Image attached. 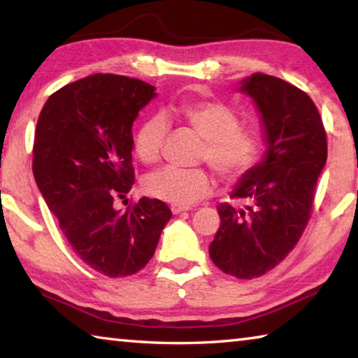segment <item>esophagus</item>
I'll return each mask as SVG.
<instances>
[{"label": "esophagus", "mask_w": 358, "mask_h": 358, "mask_svg": "<svg viewBox=\"0 0 358 358\" xmlns=\"http://www.w3.org/2000/svg\"><path fill=\"white\" fill-rule=\"evenodd\" d=\"M187 208H185V207H178V205H172L171 207V211L173 215H180V213H183V211H186Z\"/></svg>", "instance_id": "obj_1"}]
</instances>
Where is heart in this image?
I'll return each mask as SVG.
<instances>
[{
    "mask_svg": "<svg viewBox=\"0 0 358 358\" xmlns=\"http://www.w3.org/2000/svg\"><path fill=\"white\" fill-rule=\"evenodd\" d=\"M175 117L205 141L203 161L222 180L234 181L245 175L256 162L257 141L252 132L240 128L238 115L220 101H186L175 108ZM169 131L164 115H153L137 129L134 148L138 159L155 164L161 157ZM213 189V180L202 169L164 167L145 180V191L157 201L191 207Z\"/></svg>",
    "mask_w": 358,
    "mask_h": 358,
    "instance_id": "1",
    "label": "heart"
}]
</instances>
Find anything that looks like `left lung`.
I'll return each instance as SVG.
<instances>
[{
    "mask_svg": "<svg viewBox=\"0 0 358 358\" xmlns=\"http://www.w3.org/2000/svg\"><path fill=\"white\" fill-rule=\"evenodd\" d=\"M237 92L256 106L266 150L230 194L246 207H217L221 226L210 257L224 273L251 280L275 268L300 240L327 161V136L310 96L281 78L257 72Z\"/></svg>",
    "mask_w": 358,
    "mask_h": 358,
    "instance_id": "8db88e82",
    "label": "left lung"
}]
</instances>
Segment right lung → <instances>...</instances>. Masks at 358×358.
<instances>
[{"label":"right lung","mask_w":358,"mask_h":358,"mask_svg":"<svg viewBox=\"0 0 358 358\" xmlns=\"http://www.w3.org/2000/svg\"><path fill=\"white\" fill-rule=\"evenodd\" d=\"M155 90L124 76H88L53 93L36 124V185L77 256L110 278L142 270L172 217L148 197L115 210L134 185L132 124Z\"/></svg>","instance_id":"add662e5"}]
</instances>
